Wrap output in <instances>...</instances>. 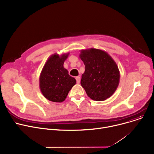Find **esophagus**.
Instances as JSON below:
<instances>
[{
    "instance_id": "34e87169",
    "label": "esophagus",
    "mask_w": 154,
    "mask_h": 154,
    "mask_svg": "<svg viewBox=\"0 0 154 154\" xmlns=\"http://www.w3.org/2000/svg\"><path fill=\"white\" fill-rule=\"evenodd\" d=\"M75 79H76L77 83V84H79V83H80V77H79V76H77V77H75Z\"/></svg>"
}]
</instances>
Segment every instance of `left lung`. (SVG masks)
I'll return each instance as SVG.
<instances>
[{
    "instance_id": "left-lung-1",
    "label": "left lung",
    "mask_w": 154,
    "mask_h": 154,
    "mask_svg": "<svg viewBox=\"0 0 154 154\" xmlns=\"http://www.w3.org/2000/svg\"><path fill=\"white\" fill-rule=\"evenodd\" d=\"M79 57L85 68L80 84L87 95L96 101L109 98L120 82V72L116 62L106 51L94 48L81 50Z\"/></svg>"
}]
</instances>
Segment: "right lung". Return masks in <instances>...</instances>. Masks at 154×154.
Instances as JSON below:
<instances>
[{
  "label": "right lung",
  "instance_id": "right-lung-1",
  "mask_svg": "<svg viewBox=\"0 0 154 154\" xmlns=\"http://www.w3.org/2000/svg\"><path fill=\"white\" fill-rule=\"evenodd\" d=\"M69 53L52 54L47 59L39 77V87L44 97L54 102H62L72 87L75 78L69 75L63 63Z\"/></svg>",
  "mask_w": 154,
  "mask_h": 154
}]
</instances>
